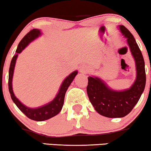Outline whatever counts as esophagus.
Masks as SVG:
<instances>
[{
	"mask_svg": "<svg viewBox=\"0 0 151 151\" xmlns=\"http://www.w3.org/2000/svg\"><path fill=\"white\" fill-rule=\"evenodd\" d=\"M89 67L86 65H82L81 66L80 69V72L82 74H86L87 73L88 71H89Z\"/></svg>",
	"mask_w": 151,
	"mask_h": 151,
	"instance_id": "esophagus-1",
	"label": "esophagus"
}]
</instances>
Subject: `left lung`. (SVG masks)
<instances>
[{"instance_id":"1","label":"left lung","mask_w":151,"mask_h":151,"mask_svg":"<svg viewBox=\"0 0 151 151\" xmlns=\"http://www.w3.org/2000/svg\"><path fill=\"white\" fill-rule=\"evenodd\" d=\"M121 34L127 38L136 67V78L131 87L116 91L101 78L88 77L87 94L91 104L99 114L110 118L123 117L132 111L144 92L146 85L145 64L143 55L131 32L124 25H119Z\"/></svg>"}]
</instances>
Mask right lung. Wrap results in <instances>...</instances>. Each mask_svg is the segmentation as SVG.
Masks as SVG:
<instances>
[{
	"mask_svg": "<svg viewBox=\"0 0 151 151\" xmlns=\"http://www.w3.org/2000/svg\"><path fill=\"white\" fill-rule=\"evenodd\" d=\"M42 35V32L38 29H34L31 30L20 41L18 46L16 49V53L14 55L13 58L10 64L9 70V82H8V86H9V91L11 95V98L13 102L17 106L18 109L26 115L29 118L32 120L41 122L49 119L51 117L55 116L60 112L63 109L64 104V100H65V96L67 90L69 88L70 84L73 82L76 76L78 74V71H74L70 73L65 80H63L61 86H60L58 92L54 98L51 102L45 104L42 106L37 107V108H30L25 106L22 104L20 101L15 96L14 93L13 88H12V79H13L14 68H15L16 60H17L18 53H20L24 48L34 41L35 39L38 38L39 36Z\"/></svg>",
	"mask_w": 151,
	"mask_h": 151,
	"instance_id": "1",
	"label": "right lung"
}]
</instances>
